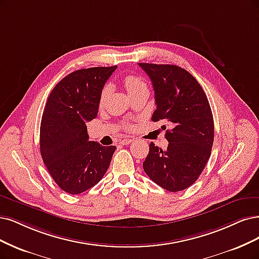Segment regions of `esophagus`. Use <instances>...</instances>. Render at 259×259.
I'll return each instance as SVG.
<instances>
[{"mask_svg":"<svg viewBox=\"0 0 259 259\" xmlns=\"http://www.w3.org/2000/svg\"><path fill=\"white\" fill-rule=\"evenodd\" d=\"M132 140L133 139H130V138H125V139H122V140H120V145H128V144H131L132 142Z\"/></svg>","mask_w":259,"mask_h":259,"instance_id":"34e87169","label":"esophagus"}]
</instances>
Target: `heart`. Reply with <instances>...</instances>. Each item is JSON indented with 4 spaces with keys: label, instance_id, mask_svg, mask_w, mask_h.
Instances as JSON below:
<instances>
[{
    "label": "heart",
    "instance_id": "obj_1",
    "mask_svg": "<svg viewBox=\"0 0 259 259\" xmlns=\"http://www.w3.org/2000/svg\"><path fill=\"white\" fill-rule=\"evenodd\" d=\"M123 84L124 87L126 88V90L128 92V94L132 93H135L137 91L140 90H144V89H147V84L145 82V80L142 79L140 76L137 75H125L123 77ZM107 93H108V90H107V88L103 89V91L101 93L100 96V105L102 106L106 100V96Z\"/></svg>",
    "mask_w": 259,
    "mask_h": 259
}]
</instances>
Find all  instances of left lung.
<instances>
[{
	"label": "left lung",
	"instance_id": "1",
	"mask_svg": "<svg viewBox=\"0 0 259 259\" xmlns=\"http://www.w3.org/2000/svg\"><path fill=\"white\" fill-rule=\"evenodd\" d=\"M153 84L156 109L152 121H162L167 150L150 144L144 170L169 192L183 191L202 172L210 158L214 123L202 88L187 70L170 64L139 63ZM166 130V126H162Z\"/></svg>",
	"mask_w": 259,
	"mask_h": 259
}]
</instances>
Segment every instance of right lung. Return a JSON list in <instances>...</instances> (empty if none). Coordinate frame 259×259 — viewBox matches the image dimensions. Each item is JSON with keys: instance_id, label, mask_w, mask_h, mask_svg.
Returning <instances> with one entry per match:
<instances>
[{"instance_id": "add662e5", "label": "right lung", "mask_w": 259, "mask_h": 259, "mask_svg": "<svg viewBox=\"0 0 259 259\" xmlns=\"http://www.w3.org/2000/svg\"><path fill=\"white\" fill-rule=\"evenodd\" d=\"M117 66L78 69L53 88L40 123V154L61 190L77 195L99 183L114 146L89 141L87 122L97 117L100 96Z\"/></svg>"}]
</instances>
